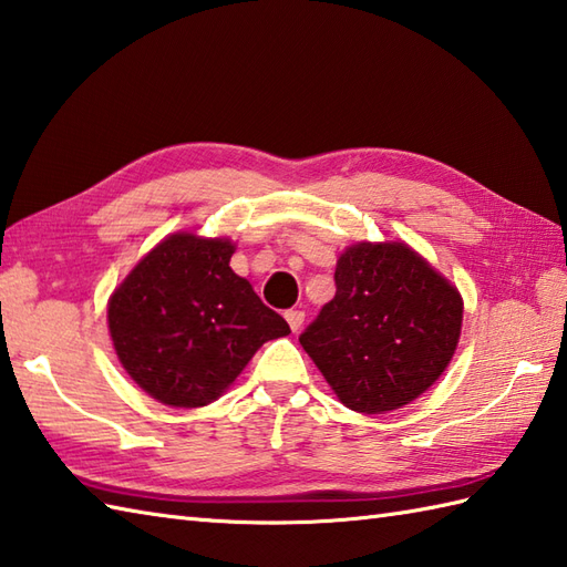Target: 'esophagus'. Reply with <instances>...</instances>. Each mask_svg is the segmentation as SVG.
Instances as JSON below:
<instances>
[{
    "instance_id": "34e87169",
    "label": "esophagus",
    "mask_w": 567,
    "mask_h": 567,
    "mask_svg": "<svg viewBox=\"0 0 567 567\" xmlns=\"http://www.w3.org/2000/svg\"><path fill=\"white\" fill-rule=\"evenodd\" d=\"M285 319H287V323H290L292 331H299V329H302V323H305V311L302 309H287Z\"/></svg>"
}]
</instances>
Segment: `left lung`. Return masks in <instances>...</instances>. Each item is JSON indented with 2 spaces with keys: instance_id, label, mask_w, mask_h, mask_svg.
I'll list each match as a JSON object with an SVG mask.
<instances>
[{
  "instance_id": "left-lung-1",
  "label": "left lung",
  "mask_w": 567,
  "mask_h": 567,
  "mask_svg": "<svg viewBox=\"0 0 567 567\" xmlns=\"http://www.w3.org/2000/svg\"><path fill=\"white\" fill-rule=\"evenodd\" d=\"M333 280V299L299 343L353 412L384 414L414 402L455 353L461 295L406 244L346 248Z\"/></svg>"
}]
</instances>
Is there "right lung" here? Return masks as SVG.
Here are the masks:
<instances>
[{"label": "right lung", "instance_id": "right-lung-1", "mask_svg": "<svg viewBox=\"0 0 567 567\" xmlns=\"http://www.w3.org/2000/svg\"><path fill=\"white\" fill-rule=\"evenodd\" d=\"M228 238L173 234L110 299V333L124 370L167 406H204L231 384L265 341L290 333L228 260Z\"/></svg>", "mask_w": 567, "mask_h": 567}]
</instances>
